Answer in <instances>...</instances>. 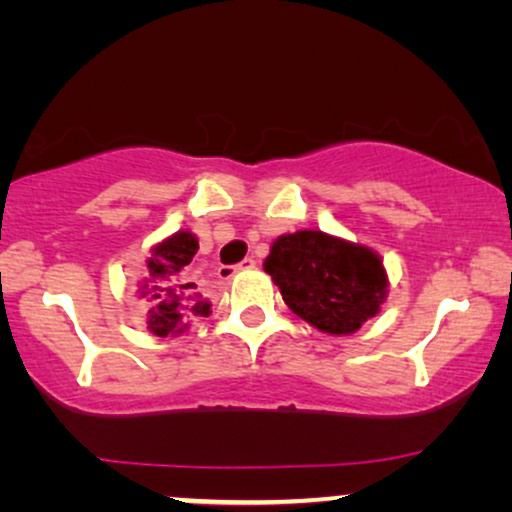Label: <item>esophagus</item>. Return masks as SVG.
Instances as JSON below:
<instances>
[{
  "label": "esophagus",
  "mask_w": 512,
  "mask_h": 512,
  "mask_svg": "<svg viewBox=\"0 0 512 512\" xmlns=\"http://www.w3.org/2000/svg\"><path fill=\"white\" fill-rule=\"evenodd\" d=\"M256 266V258L254 256H246L242 263H237V266H222L218 273H220V278H232L234 273H239V270H249V268H254Z\"/></svg>",
  "instance_id": "1"
}]
</instances>
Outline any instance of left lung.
Segmentation results:
<instances>
[{
	"instance_id": "1",
	"label": "left lung",
	"mask_w": 512,
	"mask_h": 512,
	"mask_svg": "<svg viewBox=\"0 0 512 512\" xmlns=\"http://www.w3.org/2000/svg\"><path fill=\"white\" fill-rule=\"evenodd\" d=\"M299 318L330 335H350L386 297V270L366 246L318 230L282 234L263 263Z\"/></svg>"
}]
</instances>
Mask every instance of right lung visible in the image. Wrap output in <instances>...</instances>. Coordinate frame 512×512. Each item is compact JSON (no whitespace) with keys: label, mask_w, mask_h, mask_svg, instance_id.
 I'll use <instances>...</instances> for the list:
<instances>
[{"label":"right lung","mask_w":512,"mask_h":512,"mask_svg":"<svg viewBox=\"0 0 512 512\" xmlns=\"http://www.w3.org/2000/svg\"><path fill=\"white\" fill-rule=\"evenodd\" d=\"M198 249L191 232H177L153 249L148 275L138 282V299L148 309V330L158 338L177 335L194 318L208 316L210 304L196 292L189 278V263Z\"/></svg>","instance_id":"obj_1"}]
</instances>
